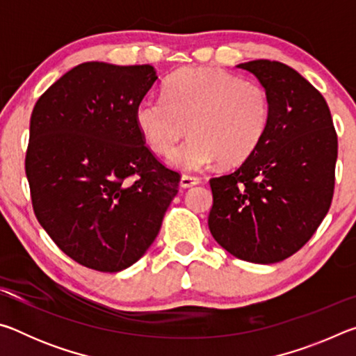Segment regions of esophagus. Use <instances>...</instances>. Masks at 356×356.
<instances>
[{"label":"esophagus","mask_w":356,"mask_h":356,"mask_svg":"<svg viewBox=\"0 0 356 356\" xmlns=\"http://www.w3.org/2000/svg\"><path fill=\"white\" fill-rule=\"evenodd\" d=\"M200 182H201V177L200 176H191V174H184V176L180 177V185H182L184 188H188V186L197 185Z\"/></svg>","instance_id":"1"}]
</instances>
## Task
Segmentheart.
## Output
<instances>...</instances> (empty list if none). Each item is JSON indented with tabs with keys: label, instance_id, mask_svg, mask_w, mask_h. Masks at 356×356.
I'll use <instances>...</instances> for the list:
<instances>
[{
	"label": "heart",
	"instance_id": "obj_1",
	"mask_svg": "<svg viewBox=\"0 0 356 356\" xmlns=\"http://www.w3.org/2000/svg\"><path fill=\"white\" fill-rule=\"evenodd\" d=\"M272 120V99L254 80L212 67H190L168 78L163 97L138 102L135 122L149 147L171 154V163L196 171L218 160L237 165L254 152Z\"/></svg>",
	"mask_w": 356,
	"mask_h": 356
}]
</instances>
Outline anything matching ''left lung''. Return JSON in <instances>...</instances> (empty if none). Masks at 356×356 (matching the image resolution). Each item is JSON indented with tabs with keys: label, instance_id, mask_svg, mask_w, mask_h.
Segmentation results:
<instances>
[{
	"label": "left lung",
	"instance_id": "8db88e82",
	"mask_svg": "<svg viewBox=\"0 0 356 356\" xmlns=\"http://www.w3.org/2000/svg\"><path fill=\"white\" fill-rule=\"evenodd\" d=\"M272 99V120L257 149L231 174L210 179L209 229L242 261L275 264L314 236L334 193L337 135L323 95L289 65L238 64Z\"/></svg>",
	"mask_w": 356,
	"mask_h": 356
}]
</instances>
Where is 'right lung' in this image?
Masks as SVG:
<instances>
[{
    "instance_id": "add662e5",
    "label": "right lung",
    "mask_w": 356,
    "mask_h": 356,
    "mask_svg": "<svg viewBox=\"0 0 356 356\" xmlns=\"http://www.w3.org/2000/svg\"><path fill=\"white\" fill-rule=\"evenodd\" d=\"M152 65L83 63L35 102L25 171L35 218L58 248L99 272L134 265L159 236L180 174L135 122Z\"/></svg>"
}]
</instances>
